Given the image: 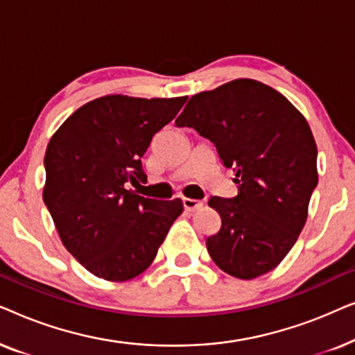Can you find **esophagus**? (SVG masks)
Returning <instances> with one entry per match:
<instances>
[{
  "label": "esophagus",
  "mask_w": 355,
  "mask_h": 355,
  "mask_svg": "<svg viewBox=\"0 0 355 355\" xmlns=\"http://www.w3.org/2000/svg\"><path fill=\"white\" fill-rule=\"evenodd\" d=\"M182 207L186 211H196L202 207V202L196 200V198H182Z\"/></svg>",
  "instance_id": "obj_1"
}]
</instances>
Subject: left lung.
Masks as SVG:
<instances>
[{"instance_id": "left-lung-1", "label": "left lung", "mask_w": 355, "mask_h": 355, "mask_svg": "<svg viewBox=\"0 0 355 355\" xmlns=\"http://www.w3.org/2000/svg\"><path fill=\"white\" fill-rule=\"evenodd\" d=\"M176 125L215 144L223 164L236 173L237 196L208 200L221 218L220 231L207 237L213 261L239 279L276 268L307 221L318 182L307 119L270 85L236 79L191 96Z\"/></svg>"}]
</instances>
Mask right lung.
Here are the masks:
<instances>
[{
    "instance_id": "add662e5",
    "label": "right lung",
    "mask_w": 355,
    "mask_h": 355,
    "mask_svg": "<svg viewBox=\"0 0 355 355\" xmlns=\"http://www.w3.org/2000/svg\"><path fill=\"white\" fill-rule=\"evenodd\" d=\"M187 96L105 95L76 110L46 147L43 200L67 252L101 279L129 281L152 265L182 202L129 189L140 158Z\"/></svg>"
}]
</instances>
